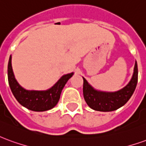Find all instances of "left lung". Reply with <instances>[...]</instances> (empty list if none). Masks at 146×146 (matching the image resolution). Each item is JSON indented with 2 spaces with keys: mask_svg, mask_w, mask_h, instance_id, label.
<instances>
[{
  "mask_svg": "<svg viewBox=\"0 0 146 146\" xmlns=\"http://www.w3.org/2000/svg\"><path fill=\"white\" fill-rule=\"evenodd\" d=\"M83 94L89 107L101 112H111L119 109L127 103L135 92L138 83V65L135 62L134 73L130 82L117 92H101L93 88L84 78Z\"/></svg>",
  "mask_w": 146,
  "mask_h": 146,
  "instance_id": "8db88e82",
  "label": "left lung"
}]
</instances>
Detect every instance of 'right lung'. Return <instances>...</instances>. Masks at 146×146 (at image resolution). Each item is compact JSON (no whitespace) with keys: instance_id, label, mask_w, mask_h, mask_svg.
I'll return each instance as SVG.
<instances>
[{"instance_id":"obj_1","label":"right lung","mask_w":146,"mask_h":146,"mask_svg":"<svg viewBox=\"0 0 146 146\" xmlns=\"http://www.w3.org/2000/svg\"><path fill=\"white\" fill-rule=\"evenodd\" d=\"M73 73H68L61 77L51 88L46 91H30L24 89L15 78L11 66V55L8 65V79L12 94L23 106L32 111L43 112L54 108L60 98L61 92L64 86Z\"/></svg>"}]
</instances>
